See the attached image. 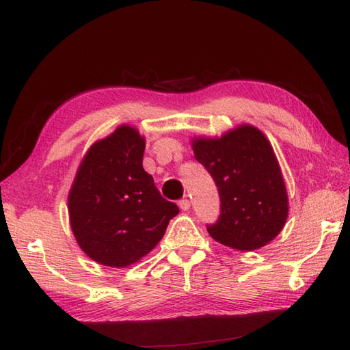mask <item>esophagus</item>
<instances>
[{
	"label": "esophagus",
	"instance_id": "esophagus-1",
	"mask_svg": "<svg viewBox=\"0 0 350 350\" xmlns=\"http://www.w3.org/2000/svg\"><path fill=\"white\" fill-rule=\"evenodd\" d=\"M178 207H180L183 212H186V210L191 208V201L188 198H183V200L178 201Z\"/></svg>",
	"mask_w": 350,
	"mask_h": 350
}]
</instances>
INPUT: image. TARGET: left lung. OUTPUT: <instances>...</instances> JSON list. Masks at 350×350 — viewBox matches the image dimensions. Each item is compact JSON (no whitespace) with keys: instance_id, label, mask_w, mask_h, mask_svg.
Returning a JSON list of instances; mask_svg holds the SVG:
<instances>
[{"instance_id":"left-lung-1","label":"left lung","mask_w":350,"mask_h":350,"mask_svg":"<svg viewBox=\"0 0 350 350\" xmlns=\"http://www.w3.org/2000/svg\"><path fill=\"white\" fill-rule=\"evenodd\" d=\"M192 150L221 197L217 222L207 226L212 239L250 252L278 237L288 219V192L268 138L243 124L221 137L193 138Z\"/></svg>"}]
</instances>
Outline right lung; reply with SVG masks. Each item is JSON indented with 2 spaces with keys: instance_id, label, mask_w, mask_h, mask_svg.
I'll return each instance as SVG.
<instances>
[{
  "instance_id": "add662e5",
  "label": "right lung",
  "mask_w": 350,
  "mask_h": 350,
  "mask_svg": "<svg viewBox=\"0 0 350 350\" xmlns=\"http://www.w3.org/2000/svg\"><path fill=\"white\" fill-rule=\"evenodd\" d=\"M144 137L134 126H118L89 148L71 185V231L80 249L101 265L137 262L158 245L178 213L144 172Z\"/></svg>"
}]
</instances>
